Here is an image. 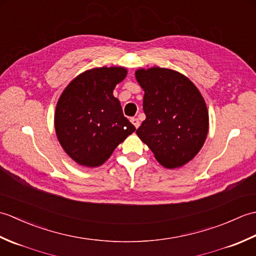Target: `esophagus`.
I'll return each instance as SVG.
<instances>
[{"mask_svg": "<svg viewBox=\"0 0 256 256\" xmlns=\"http://www.w3.org/2000/svg\"><path fill=\"white\" fill-rule=\"evenodd\" d=\"M131 122L133 123V125H134V126L136 128L140 126V121H138V118H131Z\"/></svg>", "mask_w": 256, "mask_h": 256, "instance_id": "esophagus-1", "label": "esophagus"}]
</instances>
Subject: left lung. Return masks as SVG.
<instances>
[{
    "instance_id": "8db88e82",
    "label": "left lung",
    "mask_w": 256,
    "mask_h": 256,
    "mask_svg": "<svg viewBox=\"0 0 256 256\" xmlns=\"http://www.w3.org/2000/svg\"><path fill=\"white\" fill-rule=\"evenodd\" d=\"M135 78L144 90L145 121L138 136L166 168L182 167L199 153L208 134L206 102L186 76L172 69H138Z\"/></svg>"
}]
</instances>
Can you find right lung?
Here are the masks:
<instances>
[{
  "instance_id": "add662e5",
  "label": "right lung",
  "mask_w": 256,
  "mask_h": 256,
  "mask_svg": "<svg viewBox=\"0 0 256 256\" xmlns=\"http://www.w3.org/2000/svg\"><path fill=\"white\" fill-rule=\"evenodd\" d=\"M123 67L89 69L77 76L57 102L55 130L64 150L86 167L101 166L135 126L113 96L126 77Z\"/></svg>"
}]
</instances>
